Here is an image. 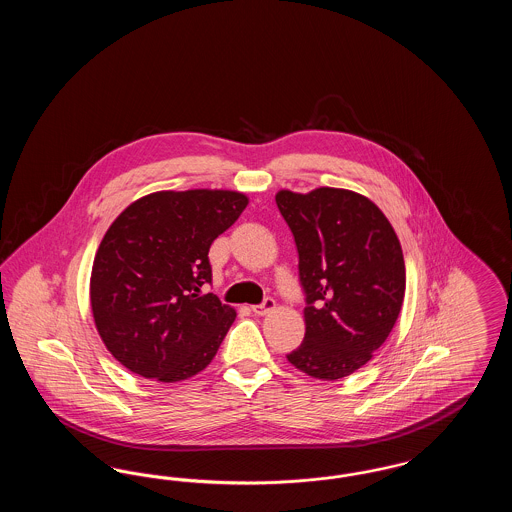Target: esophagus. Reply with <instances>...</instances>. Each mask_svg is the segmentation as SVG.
<instances>
[{"label": "esophagus", "mask_w": 512, "mask_h": 512, "mask_svg": "<svg viewBox=\"0 0 512 512\" xmlns=\"http://www.w3.org/2000/svg\"><path fill=\"white\" fill-rule=\"evenodd\" d=\"M274 307H276V301H274L272 297H265V301H263L261 305H253V307H251V311H253L255 315L263 317V315H268Z\"/></svg>", "instance_id": "esophagus-1"}]
</instances>
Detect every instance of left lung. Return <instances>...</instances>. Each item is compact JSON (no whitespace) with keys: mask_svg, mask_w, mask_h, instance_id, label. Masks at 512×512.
<instances>
[{"mask_svg":"<svg viewBox=\"0 0 512 512\" xmlns=\"http://www.w3.org/2000/svg\"><path fill=\"white\" fill-rule=\"evenodd\" d=\"M299 253L305 338L288 361L340 380L388 340L405 297V261L390 220L365 195L340 188L276 194Z\"/></svg>","mask_w":512,"mask_h":512,"instance_id":"1","label":"left lung"}]
</instances>
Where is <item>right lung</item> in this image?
<instances>
[{
  "instance_id": "add662e5",
  "label": "right lung",
  "mask_w": 512,
  "mask_h": 512,
  "mask_svg": "<svg viewBox=\"0 0 512 512\" xmlns=\"http://www.w3.org/2000/svg\"><path fill=\"white\" fill-rule=\"evenodd\" d=\"M247 207L228 190L155 192L128 205L99 244L90 301L111 355L144 378L180 382L213 361L236 311L211 282L209 247Z\"/></svg>"
}]
</instances>
